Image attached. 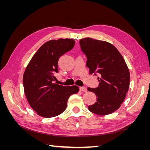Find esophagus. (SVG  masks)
<instances>
[{
	"label": "esophagus",
	"mask_w": 150,
	"mask_h": 150,
	"mask_svg": "<svg viewBox=\"0 0 150 150\" xmlns=\"http://www.w3.org/2000/svg\"><path fill=\"white\" fill-rule=\"evenodd\" d=\"M79 90L82 92H86L87 91V88H86V87H80Z\"/></svg>",
	"instance_id": "1"
}]
</instances>
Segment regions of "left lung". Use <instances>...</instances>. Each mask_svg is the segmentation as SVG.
Masks as SVG:
<instances>
[{
    "label": "left lung",
    "mask_w": 150,
    "mask_h": 150,
    "mask_svg": "<svg viewBox=\"0 0 150 150\" xmlns=\"http://www.w3.org/2000/svg\"><path fill=\"white\" fill-rule=\"evenodd\" d=\"M79 45L87 57L89 74L99 76L98 87L88 88L97 98L88 110L98 115H110L120 107L128 91V66L117 49L108 42L85 38L79 40Z\"/></svg>",
    "instance_id": "8db88e82"
}]
</instances>
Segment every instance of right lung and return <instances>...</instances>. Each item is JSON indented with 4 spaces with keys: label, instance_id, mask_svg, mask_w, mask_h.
<instances>
[{
    "label": "right lung",
    "instance_id": "right-lung-1",
    "mask_svg": "<svg viewBox=\"0 0 150 150\" xmlns=\"http://www.w3.org/2000/svg\"><path fill=\"white\" fill-rule=\"evenodd\" d=\"M71 39L52 40L44 43L31 59L23 76L27 99L33 110L44 117L59 115L66 110L71 95L79 91L76 86L54 83L59 57L73 48Z\"/></svg>",
    "mask_w": 150,
    "mask_h": 150
}]
</instances>
